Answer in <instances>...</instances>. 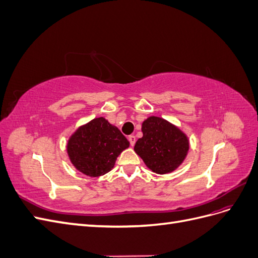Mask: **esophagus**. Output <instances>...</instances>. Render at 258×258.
I'll list each match as a JSON object with an SVG mask.
<instances>
[{"label": "esophagus", "mask_w": 258, "mask_h": 258, "mask_svg": "<svg viewBox=\"0 0 258 258\" xmlns=\"http://www.w3.org/2000/svg\"><path fill=\"white\" fill-rule=\"evenodd\" d=\"M128 140H129V142H130V145H131V146H134V145L136 144L137 139H136V137H135V136H129Z\"/></svg>", "instance_id": "esophagus-1"}]
</instances>
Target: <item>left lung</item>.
I'll use <instances>...</instances> for the list:
<instances>
[{"label":"left lung","mask_w":258,"mask_h":258,"mask_svg":"<svg viewBox=\"0 0 258 258\" xmlns=\"http://www.w3.org/2000/svg\"><path fill=\"white\" fill-rule=\"evenodd\" d=\"M142 132L143 137L137 141L135 151L153 172H172L183 162L189 142L174 124L160 117L151 116L143 121Z\"/></svg>","instance_id":"left-lung-1"}]
</instances>
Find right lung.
Here are the masks:
<instances>
[{"label":"right lung","instance_id":"right-lung-1","mask_svg":"<svg viewBox=\"0 0 258 258\" xmlns=\"http://www.w3.org/2000/svg\"><path fill=\"white\" fill-rule=\"evenodd\" d=\"M129 144L118 128L99 117L74 132L69 140L67 151L77 170L97 177L113 169L118 155Z\"/></svg>","mask_w":258,"mask_h":258}]
</instances>
